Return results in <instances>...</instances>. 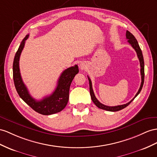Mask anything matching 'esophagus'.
I'll return each mask as SVG.
<instances>
[{"label":"esophagus","instance_id":"obj_1","mask_svg":"<svg viewBox=\"0 0 157 157\" xmlns=\"http://www.w3.org/2000/svg\"><path fill=\"white\" fill-rule=\"evenodd\" d=\"M80 67H81V68H83V65H80Z\"/></svg>","mask_w":157,"mask_h":157}]
</instances>
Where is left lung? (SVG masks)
<instances>
[{
	"label": "left lung",
	"instance_id": "left-lung-1",
	"mask_svg": "<svg viewBox=\"0 0 157 157\" xmlns=\"http://www.w3.org/2000/svg\"><path fill=\"white\" fill-rule=\"evenodd\" d=\"M126 38L128 40V42L131 44V46L136 51V54H137V57H138V58L139 59V62H140V75H141V83H140V88H139V90L137 93H136V94L133 98V99L131 100V101L128 103H127L126 104H124V105H117V106H113V107L107 106V105H103V104H102L101 103H100L97 99V98H95L93 88H92L91 81L90 78H89V76H87L88 79H89V83H90V91L91 98L92 99V101H93V102L94 103L95 105L101 109H104V110H106L108 111H118L119 110H121V109H124V108H125L127 106L129 105V104L132 102V101H133V99L139 94V93L140 92V91H141L142 87L143 86L144 79V59H143V56L142 54V51H141V50H140V48L139 47L137 40H136L134 36L132 35L130 33V32H128V30H127V32H126Z\"/></svg>",
	"mask_w": 157,
	"mask_h": 157
}]
</instances>
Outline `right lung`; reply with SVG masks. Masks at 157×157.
<instances>
[{
    "label": "right lung",
    "instance_id": "right-lung-1",
    "mask_svg": "<svg viewBox=\"0 0 157 157\" xmlns=\"http://www.w3.org/2000/svg\"><path fill=\"white\" fill-rule=\"evenodd\" d=\"M29 34H28L22 40L14 58L13 69L16 90L23 101L38 113L49 115L58 113L65 108L68 102L70 87L75 75L79 72L78 66L75 65L64 70L59 76L57 87L53 93L40 101H37L30 95L29 90L22 81L20 72V56L25 46L26 40L29 38Z\"/></svg>",
    "mask_w": 157,
    "mask_h": 157
}]
</instances>
